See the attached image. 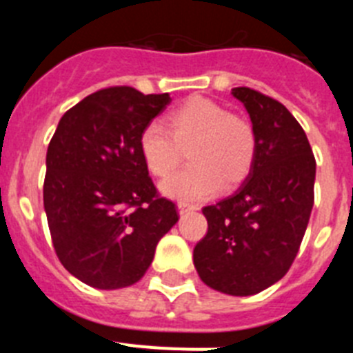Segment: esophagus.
<instances>
[{
    "label": "esophagus",
    "mask_w": 353,
    "mask_h": 353,
    "mask_svg": "<svg viewBox=\"0 0 353 353\" xmlns=\"http://www.w3.org/2000/svg\"><path fill=\"white\" fill-rule=\"evenodd\" d=\"M191 210H196L194 205L185 203V201H179V212H180V214H185V212H191Z\"/></svg>",
    "instance_id": "esophagus-1"
}]
</instances>
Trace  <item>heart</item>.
<instances>
[{
	"label": "heart",
	"mask_w": 353,
	"mask_h": 353,
	"mask_svg": "<svg viewBox=\"0 0 353 353\" xmlns=\"http://www.w3.org/2000/svg\"><path fill=\"white\" fill-rule=\"evenodd\" d=\"M166 127L148 123L139 134V154L146 168L166 179L189 152L191 166L161 185L168 198L198 201L221 185L244 182L256 159V132L249 120L230 113L207 97H191L166 114Z\"/></svg>",
	"instance_id": "heart-1"
}]
</instances>
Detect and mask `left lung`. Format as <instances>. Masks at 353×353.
I'll return each instance as SVG.
<instances>
[{"instance_id": "8db88e82", "label": "left lung", "mask_w": 353, "mask_h": 353, "mask_svg": "<svg viewBox=\"0 0 353 353\" xmlns=\"http://www.w3.org/2000/svg\"><path fill=\"white\" fill-rule=\"evenodd\" d=\"M256 132V159L235 194L203 208L208 232L192 260L201 281L245 297L269 288L297 256L314 203L313 150L281 102L252 88L232 90Z\"/></svg>"}]
</instances>
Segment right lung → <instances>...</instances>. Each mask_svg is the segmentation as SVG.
<instances>
[{"instance_id": "obj_1", "label": "right lung", "mask_w": 353, "mask_h": 353, "mask_svg": "<svg viewBox=\"0 0 353 353\" xmlns=\"http://www.w3.org/2000/svg\"><path fill=\"white\" fill-rule=\"evenodd\" d=\"M170 102L168 93L111 86L58 123L46 157L43 208L56 254L84 285L118 290L138 283L159 240L179 221L139 154V134Z\"/></svg>"}]
</instances>
